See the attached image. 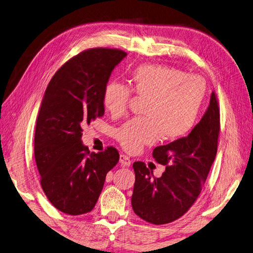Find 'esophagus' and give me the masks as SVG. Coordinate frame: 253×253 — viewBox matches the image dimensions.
<instances>
[{"instance_id":"esophagus-1","label":"esophagus","mask_w":253,"mask_h":253,"mask_svg":"<svg viewBox=\"0 0 253 253\" xmlns=\"http://www.w3.org/2000/svg\"><path fill=\"white\" fill-rule=\"evenodd\" d=\"M120 164L123 167H128L131 165L130 157L125 155V154H122V155H120Z\"/></svg>"}]
</instances>
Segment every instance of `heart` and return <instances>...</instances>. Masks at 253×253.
<instances>
[{"mask_svg":"<svg viewBox=\"0 0 253 253\" xmlns=\"http://www.w3.org/2000/svg\"><path fill=\"white\" fill-rule=\"evenodd\" d=\"M133 92L147 97L144 115L117 128L116 138L126 152L136 153L155 143L159 136L176 141L187 135L197 123L205 99L206 84L199 75L161 64H143L128 75ZM131 89L119 82H109L102 104L112 116L126 110Z\"/></svg>","mask_w":253,"mask_h":253,"instance_id":"1","label":"heart"}]
</instances>
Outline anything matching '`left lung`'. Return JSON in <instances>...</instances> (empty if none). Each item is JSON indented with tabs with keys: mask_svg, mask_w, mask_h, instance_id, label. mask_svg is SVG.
<instances>
[{
	"mask_svg": "<svg viewBox=\"0 0 253 253\" xmlns=\"http://www.w3.org/2000/svg\"><path fill=\"white\" fill-rule=\"evenodd\" d=\"M218 134L219 107L213 91L208 110L188 136L153 151L155 161L166 166L161 178L154 177L143 162L133 164L134 213L155 225L171 223L187 213L198 199L215 161Z\"/></svg>",
	"mask_w": 253,
	"mask_h": 253,
	"instance_id": "1",
	"label": "left lung"
}]
</instances>
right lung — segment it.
Here are the masks:
<instances>
[{"label":"right lung","mask_w":253,"mask_h":253,"mask_svg":"<svg viewBox=\"0 0 253 253\" xmlns=\"http://www.w3.org/2000/svg\"><path fill=\"white\" fill-rule=\"evenodd\" d=\"M126 56L118 49L83 51L56 71L45 89L36 122L35 159L44 194L65 214L90 212L108 171L119 162L112 146L90 153L82 132L104 116L105 86Z\"/></svg>","instance_id":"add662e5"}]
</instances>
